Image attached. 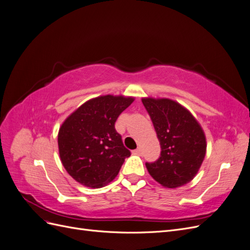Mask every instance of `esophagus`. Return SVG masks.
<instances>
[{
    "mask_svg": "<svg viewBox=\"0 0 250 250\" xmlns=\"http://www.w3.org/2000/svg\"><path fill=\"white\" fill-rule=\"evenodd\" d=\"M133 154H137V155H141L142 154V149L141 148H138L133 150Z\"/></svg>",
    "mask_w": 250,
    "mask_h": 250,
    "instance_id": "34e87169",
    "label": "esophagus"
}]
</instances>
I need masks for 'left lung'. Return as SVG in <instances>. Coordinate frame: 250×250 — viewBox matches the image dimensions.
Masks as SVG:
<instances>
[{"label":"left lung","mask_w":250,"mask_h":250,"mask_svg":"<svg viewBox=\"0 0 250 250\" xmlns=\"http://www.w3.org/2000/svg\"><path fill=\"white\" fill-rule=\"evenodd\" d=\"M161 144V156L146 163L152 178L168 188L187 185L198 173L207 153L201 125L185 106L168 98H142Z\"/></svg>","instance_id":"1"}]
</instances>
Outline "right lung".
<instances>
[{
	"label": "right lung",
	"mask_w": 250,
	"mask_h": 250,
	"mask_svg": "<svg viewBox=\"0 0 250 250\" xmlns=\"http://www.w3.org/2000/svg\"><path fill=\"white\" fill-rule=\"evenodd\" d=\"M133 101V97L122 95L99 96L63 121L58 131L60 161L80 185L93 188L108 185L130 156L115 123Z\"/></svg>",
	"instance_id": "right-lung-1"
}]
</instances>
